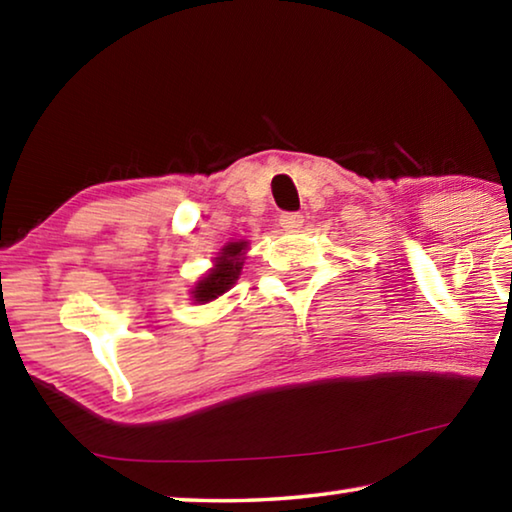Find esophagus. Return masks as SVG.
Masks as SVG:
<instances>
[{
    "label": "esophagus",
    "mask_w": 512,
    "mask_h": 512,
    "mask_svg": "<svg viewBox=\"0 0 512 512\" xmlns=\"http://www.w3.org/2000/svg\"><path fill=\"white\" fill-rule=\"evenodd\" d=\"M302 223H305V216H302L300 212H284L280 214V225L284 230L289 232H296L302 228Z\"/></svg>",
    "instance_id": "1"
}]
</instances>
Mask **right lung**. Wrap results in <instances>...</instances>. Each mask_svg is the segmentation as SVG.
I'll use <instances>...</instances> for the list:
<instances>
[{
  "mask_svg": "<svg viewBox=\"0 0 512 512\" xmlns=\"http://www.w3.org/2000/svg\"><path fill=\"white\" fill-rule=\"evenodd\" d=\"M246 248L248 241H232V244L221 248L219 257H214V268H210L203 280H198L192 289L194 302L205 305V302H212L214 298L232 289V284L239 280L241 268H244Z\"/></svg>",
  "mask_w": 512,
  "mask_h": 512,
  "instance_id": "add662e5",
  "label": "right lung"
}]
</instances>
